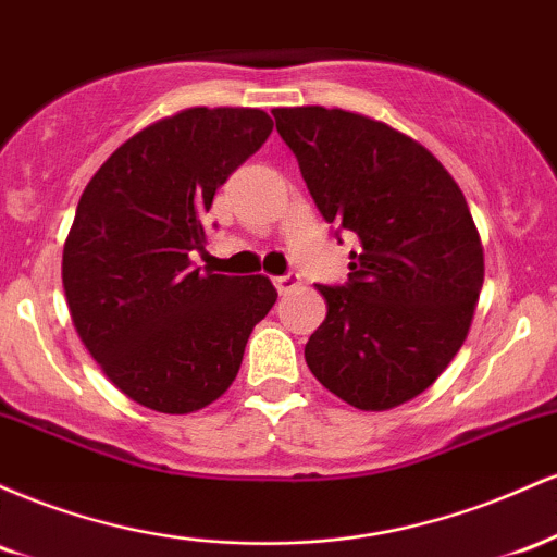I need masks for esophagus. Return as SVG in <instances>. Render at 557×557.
Listing matches in <instances>:
<instances>
[{
	"label": "esophagus",
	"mask_w": 557,
	"mask_h": 557,
	"mask_svg": "<svg viewBox=\"0 0 557 557\" xmlns=\"http://www.w3.org/2000/svg\"><path fill=\"white\" fill-rule=\"evenodd\" d=\"M272 283H274V287H277L280 296H285V293H290L293 287L300 285V277H298V274L287 272V274H280V277H274Z\"/></svg>",
	"instance_id": "esophagus-1"
}]
</instances>
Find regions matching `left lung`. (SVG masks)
<instances>
[{"instance_id": "obj_1", "label": "left lung", "mask_w": 557, "mask_h": 557, "mask_svg": "<svg viewBox=\"0 0 557 557\" xmlns=\"http://www.w3.org/2000/svg\"><path fill=\"white\" fill-rule=\"evenodd\" d=\"M272 114L319 212L361 240L348 283L317 285L327 319L306 343L311 374L361 411L417 398L461 350L484 283L461 188L424 146L372 117Z\"/></svg>"}]
</instances>
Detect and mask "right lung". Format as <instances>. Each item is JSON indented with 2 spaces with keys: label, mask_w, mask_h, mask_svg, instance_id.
Wrapping results in <instances>:
<instances>
[{
  "label": "right lung",
  "mask_w": 557,
  "mask_h": 557,
  "mask_svg": "<svg viewBox=\"0 0 557 557\" xmlns=\"http://www.w3.org/2000/svg\"><path fill=\"white\" fill-rule=\"evenodd\" d=\"M248 107H190L127 138L83 190L62 285L83 345L131 400L190 413L233 385L277 290L196 270L214 194L270 138Z\"/></svg>",
  "instance_id": "right-lung-1"
}]
</instances>
